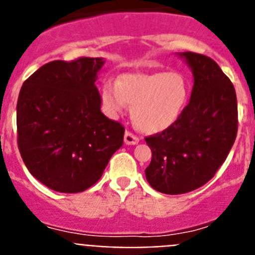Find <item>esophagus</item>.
Here are the masks:
<instances>
[{
  "label": "esophagus",
  "mask_w": 255,
  "mask_h": 255,
  "mask_svg": "<svg viewBox=\"0 0 255 255\" xmlns=\"http://www.w3.org/2000/svg\"><path fill=\"white\" fill-rule=\"evenodd\" d=\"M124 139H125V144H128V145H134V144L139 143L138 136H136L135 134H132L131 131H129V130L125 132V136H124Z\"/></svg>",
  "instance_id": "obj_1"
}]
</instances>
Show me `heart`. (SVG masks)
Instances as JSON below:
<instances>
[{
  "instance_id": "1",
  "label": "heart",
  "mask_w": 255,
  "mask_h": 255,
  "mask_svg": "<svg viewBox=\"0 0 255 255\" xmlns=\"http://www.w3.org/2000/svg\"><path fill=\"white\" fill-rule=\"evenodd\" d=\"M190 85L179 71L152 74H125L117 83L107 80L101 89V98L112 116L132 106L135 125L147 132L167 129L179 119L189 100Z\"/></svg>"
}]
</instances>
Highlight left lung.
<instances>
[{"instance_id": "left-lung-1", "label": "left lung", "mask_w": 255, "mask_h": 255, "mask_svg": "<svg viewBox=\"0 0 255 255\" xmlns=\"http://www.w3.org/2000/svg\"><path fill=\"white\" fill-rule=\"evenodd\" d=\"M194 75L190 101L175 123L145 136L152 161L149 185L164 194H184L203 186L227 158L238 134V101L233 83L215 60L184 52Z\"/></svg>"}]
</instances>
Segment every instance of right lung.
Here are the masks:
<instances>
[{
	"label": "right lung",
	"instance_id": "obj_1",
	"mask_svg": "<svg viewBox=\"0 0 255 255\" xmlns=\"http://www.w3.org/2000/svg\"><path fill=\"white\" fill-rule=\"evenodd\" d=\"M100 57L56 60L26 79L16 106L17 147L47 188L80 193L102 176L123 145L125 128L101 112Z\"/></svg>",
	"mask_w": 255,
	"mask_h": 255
}]
</instances>
